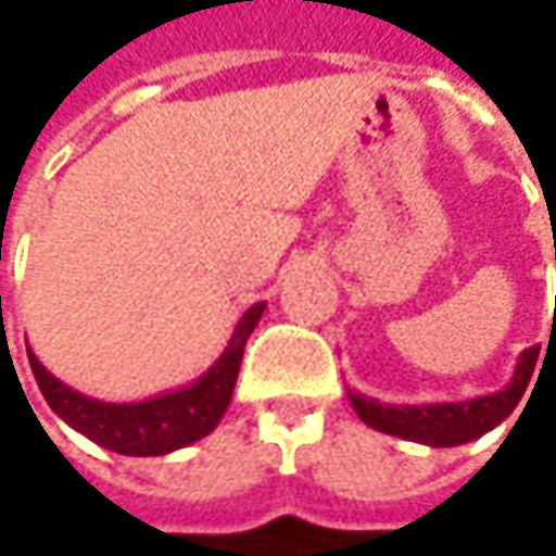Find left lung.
<instances>
[{"label":"left lung","instance_id":"1","mask_svg":"<svg viewBox=\"0 0 556 556\" xmlns=\"http://www.w3.org/2000/svg\"><path fill=\"white\" fill-rule=\"evenodd\" d=\"M535 358H539V346L523 350L517 358L514 377L507 380L504 390L464 399V402L390 405V402H377L371 395H362L355 390H346V393H350L355 415L362 417L371 430L420 442V445H433V448H452V445H464V442L485 437L489 430H495L502 420H507V415L523 399L529 377L535 371Z\"/></svg>","mask_w":556,"mask_h":556}]
</instances>
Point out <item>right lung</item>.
Listing matches in <instances>:
<instances>
[{
	"instance_id": "obj_1",
	"label": "right lung",
	"mask_w": 556,
	"mask_h": 556,
	"mask_svg": "<svg viewBox=\"0 0 556 556\" xmlns=\"http://www.w3.org/2000/svg\"><path fill=\"white\" fill-rule=\"evenodd\" d=\"M263 312H266V303H253L238 318L223 355L198 380H191L188 387H179V390H169V393L141 399V402L92 399V395L61 383L33 355L30 346H27V358H30L33 377L46 395V402L67 427H74L76 433H83L86 439L98 442L101 448H111L117 455L157 458V455L185 448L216 430V424L223 420L231 393H235L247 337L260 325Z\"/></svg>"
}]
</instances>
